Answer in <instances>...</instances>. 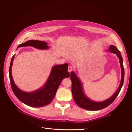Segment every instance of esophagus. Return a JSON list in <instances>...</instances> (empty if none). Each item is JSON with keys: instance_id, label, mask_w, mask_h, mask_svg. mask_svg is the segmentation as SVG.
<instances>
[{"instance_id": "obj_1", "label": "esophagus", "mask_w": 132, "mask_h": 132, "mask_svg": "<svg viewBox=\"0 0 132 132\" xmlns=\"http://www.w3.org/2000/svg\"><path fill=\"white\" fill-rule=\"evenodd\" d=\"M73 70V68L71 66H69L68 67V71L69 73H70L71 71Z\"/></svg>"}]
</instances>
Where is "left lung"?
Here are the masks:
<instances>
[{
	"mask_svg": "<svg viewBox=\"0 0 132 132\" xmlns=\"http://www.w3.org/2000/svg\"><path fill=\"white\" fill-rule=\"evenodd\" d=\"M108 51L116 54L117 56L119 58L121 68V80L120 84L116 93L111 97L101 102L93 101L85 94L83 90L82 83L76 73L74 71H71L70 73L71 92H72L73 98L75 103L82 109L89 111H97L105 109L113 102L121 90L124 82V78H125V69L123 67L122 57L119 51L117 48L116 47L113 45H111L110 46Z\"/></svg>",
	"mask_w": 132,
	"mask_h": 132,
	"instance_id": "8db88e82",
	"label": "left lung"
}]
</instances>
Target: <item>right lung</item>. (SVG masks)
Instances as JSON below:
<instances>
[{
  "instance_id": "right-lung-1",
  "label": "right lung",
  "mask_w": 132,
  "mask_h": 132,
  "mask_svg": "<svg viewBox=\"0 0 132 132\" xmlns=\"http://www.w3.org/2000/svg\"><path fill=\"white\" fill-rule=\"evenodd\" d=\"M31 46L38 50H47L50 47L47 43L42 41L31 39L19 45V47ZM14 55L11 58L9 68V78L11 89L15 95L21 102L32 107H41L50 104L53 100L59 85L63 80L70 77L68 71V64L65 63L61 65H55L52 68L49 77L45 84L40 88L32 92H25L20 89L15 84L12 77L11 68L13 65Z\"/></svg>"
}]
</instances>
